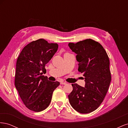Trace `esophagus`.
<instances>
[{
    "instance_id": "esophagus-1",
    "label": "esophagus",
    "mask_w": 128,
    "mask_h": 128,
    "mask_svg": "<svg viewBox=\"0 0 128 128\" xmlns=\"http://www.w3.org/2000/svg\"><path fill=\"white\" fill-rule=\"evenodd\" d=\"M60 84H62V85H65V84H67V83L65 82H61L60 83Z\"/></svg>"
}]
</instances>
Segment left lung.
<instances>
[{"label": "left lung", "instance_id": "1", "mask_svg": "<svg viewBox=\"0 0 128 128\" xmlns=\"http://www.w3.org/2000/svg\"><path fill=\"white\" fill-rule=\"evenodd\" d=\"M69 47L76 54L78 70L85 77V87L72 84V91L68 95L72 107L82 114L97 109L103 102L111 81L110 60L102 45L91 39L76 43L69 42Z\"/></svg>", "mask_w": 128, "mask_h": 128}]
</instances>
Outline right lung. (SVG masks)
Returning <instances> with one entry per match:
<instances>
[{
    "label": "right lung",
    "mask_w": 128,
    "mask_h": 128,
    "mask_svg": "<svg viewBox=\"0 0 128 128\" xmlns=\"http://www.w3.org/2000/svg\"><path fill=\"white\" fill-rule=\"evenodd\" d=\"M58 45L44 39L33 41L23 48L16 61L15 86L26 106L36 112L45 110L51 101L59 82H51L47 76L45 65L56 52Z\"/></svg>",
    "instance_id": "obj_1"
}]
</instances>
